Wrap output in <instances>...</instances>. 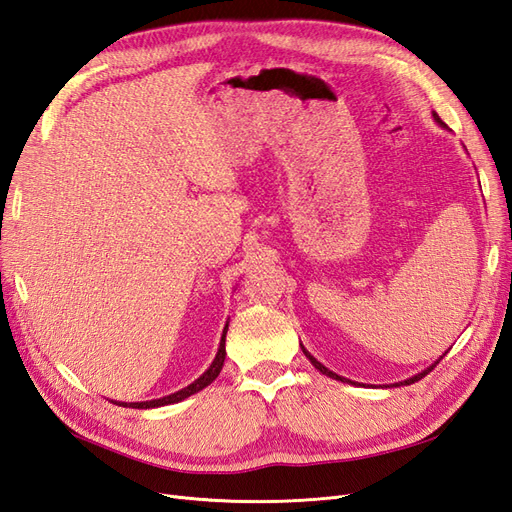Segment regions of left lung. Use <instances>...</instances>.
<instances>
[{"label":"left lung","mask_w":512,"mask_h":512,"mask_svg":"<svg viewBox=\"0 0 512 512\" xmlns=\"http://www.w3.org/2000/svg\"><path fill=\"white\" fill-rule=\"evenodd\" d=\"M433 119H436V123H440V126H442V128H446V123H444V121H442V119L438 117V113H433ZM301 350H303V354H305V356H307V359H309V363H312V365H314V367H316V369L320 371V374H324V376H329V378H333V380H339V382H346V384H354V386H356V382H352V380H348V378H344V376H337V374H335V371H331V369H327V367H324V365H322V363H320L318 359H314V356H312V354H309V352L305 350V346H303V344H301ZM442 356H446V352H444ZM442 356H440V359H438V361H433V363H431V365H429L427 369H423V371H418V374H416V376H412V378H408V380H404V382H395V384H391V386H404V384H414V382H418V380H421V378H425V376L429 374V371H431L433 367H436V365H438V363L442 361Z\"/></svg>","instance_id":"8db88e82"}]
</instances>
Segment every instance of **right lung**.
Segmentation results:
<instances>
[{
    "label": "right lung",
    "mask_w": 512,
    "mask_h": 512,
    "mask_svg": "<svg viewBox=\"0 0 512 512\" xmlns=\"http://www.w3.org/2000/svg\"><path fill=\"white\" fill-rule=\"evenodd\" d=\"M226 331H228V322L226 327L222 331V339H220V348H218V354H215L213 363L209 365V369L205 371L203 376L196 378L192 384L185 386V389L177 391V393H170L166 397H160V399H151V401H132V404H128V401H113V404L117 406H123V408H138V410H147V408H160V406H168V404H177V401H183L188 399L190 395L203 391L205 386H209L215 378L220 376V371L224 367V359H226Z\"/></svg>",
    "instance_id": "obj_1"
}]
</instances>
